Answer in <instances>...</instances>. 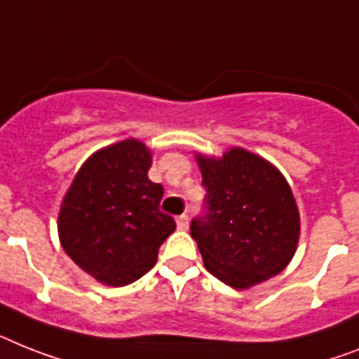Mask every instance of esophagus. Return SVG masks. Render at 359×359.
I'll use <instances>...</instances> for the list:
<instances>
[{"label": "esophagus", "mask_w": 359, "mask_h": 359, "mask_svg": "<svg viewBox=\"0 0 359 359\" xmlns=\"http://www.w3.org/2000/svg\"><path fill=\"white\" fill-rule=\"evenodd\" d=\"M176 224H177V229H182V231L189 229V216H187V215L177 216Z\"/></svg>", "instance_id": "1"}]
</instances>
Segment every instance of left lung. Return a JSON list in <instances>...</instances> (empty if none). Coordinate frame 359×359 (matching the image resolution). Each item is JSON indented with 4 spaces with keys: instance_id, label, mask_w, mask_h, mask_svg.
<instances>
[{
    "instance_id": "1",
    "label": "left lung",
    "mask_w": 359,
    "mask_h": 359,
    "mask_svg": "<svg viewBox=\"0 0 359 359\" xmlns=\"http://www.w3.org/2000/svg\"><path fill=\"white\" fill-rule=\"evenodd\" d=\"M198 163L205 198L191 235L207 271L236 290L280 273L299 240V211L283 174L242 148Z\"/></svg>"
}]
</instances>
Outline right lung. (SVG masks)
<instances>
[{
    "instance_id": "right-lung-1",
    "label": "right lung",
    "mask_w": 359,
    "mask_h": 359,
    "mask_svg": "<svg viewBox=\"0 0 359 359\" xmlns=\"http://www.w3.org/2000/svg\"><path fill=\"white\" fill-rule=\"evenodd\" d=\"M143 143L126 139L93 154L69 187L60 216L62 248L108 286H124L156 264L159 245L176 229L159 211L163 187L148 180Z\"/></svg>"
}]
</instances>
